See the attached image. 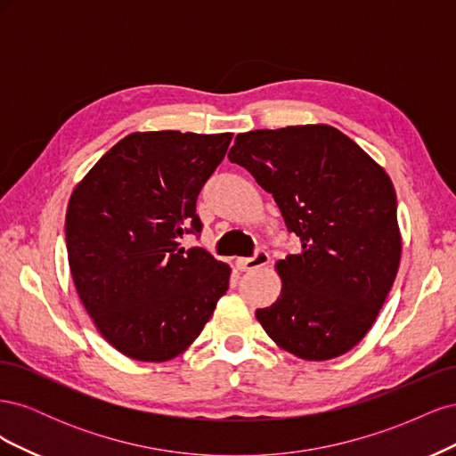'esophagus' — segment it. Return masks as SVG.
<instances>
[{"instance_id":"1","label":"esophagus","mask_w":456,"mask_h":456,"mask_svg":"<svg viewBox=\"0 0 456 456\" xmlns=\"http://www.w3.org/2000/svg\"><path fill=\"white\" fill-rule=\"evenodd\" d=\"M270 262V255L265 249H258L251 258H238L236 260V266L241 272H253L256 268L266 266Z\"/></svg>"}]
</instances>
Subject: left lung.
I'll return each instance as SVG.
<instances>
[{
  "mask_svg": "<svg viewBox=\"0 0 456 456\" xmlns=\"http://www.w3.org/2000/svg\"><path fill=\"white\" fill-rule=\"evenodd\" d=\"M228 158L272 194L302 243L275 265L280 298L256 320L300 360L346 354L375 323L402 258L390 176L330 126L241 133Z\"/></svg>",
  "mask_w": 456,
  "mask_h": 456,
  "instance_id": "left-lung-1",
  "label": "left lung"
}]
</instances>
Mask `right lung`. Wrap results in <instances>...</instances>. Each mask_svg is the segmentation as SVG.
I'll return each mask as SVG.
<instances>
[{"instance_id": "right-lung-1", "label": "right lung", "mask_w": 456, "mask_h": 456, "mask_svg": "<svg viewBox=\"0 0 456 456\" xmlns=\"http://www.w3.org/2000/svg\"><path fill=\"white\" fill-rule=\"evenodd\" d=\"M232 133H133L70 196L66 249L99 333L139 362H167L203 330L228 291L230 266L178 238L200 233L196 201Z\"/></svg>"}]
</instances>
